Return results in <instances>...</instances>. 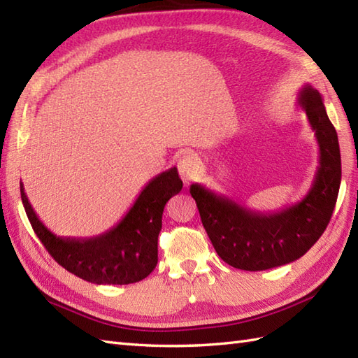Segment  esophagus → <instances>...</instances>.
I'll list each match as a JSON object with an SVG mask.
<instances>
[{"mask_svg":"<svg viewBox=\"0 0 358 358\" xmlns=\"http://www.w3.org/2000/svg\"><path fill=\"white\" fill-rule=\"evenodd\" d=\"M180 177L183 180V183L187 186L191 181H194L200 173V163L196 159L195 155L192 154H186L180 158V162L177 164Z\"/></svg>","mask_w":358,"mask_h":358,"instance_id":"1","label":"esophagus"}]
</instances>
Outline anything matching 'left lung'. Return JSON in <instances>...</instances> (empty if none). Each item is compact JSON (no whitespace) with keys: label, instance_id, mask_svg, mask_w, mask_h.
<instances>
[{"label":"left lung","instance_id":"left-lung-1","mask_svg":"<svg viewBox=\"0 0 358 358\" xmlns=\"http://www.w3.org/2000/svg\"><path fill=\"white\" fill-rule=\"evenodd\" d=\"M318 144V167L313 186L300 201L278 212H258L206 186L191 185L201 223L217 254L232 268L264 271L299 260L315 245L336 208L341 158L336 127L317 89L305 85L299 92Z\"/></svg>","mask_w":358,"mask_h":358}]
</instances>
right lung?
<instances>
[{"instance_id": "right-lung-1", "label": "right lung", "mask_w": 358, "mask_h": 358, "mask_svg": "<svg viewBox=\"0 0 358 358\" xmlns=\"http://www.w3.org/2000/svg\"><path fill=\"white\" fill-rule=\"evenodd\" d=\"M183 181L171 167L143 187L120 222L94 237H58L44 226L20 183L21 200L36 237L58 264L95 285H129L146 278L158 262V234L166 203L177 195Z\"/></svg>"}]
</instances>
